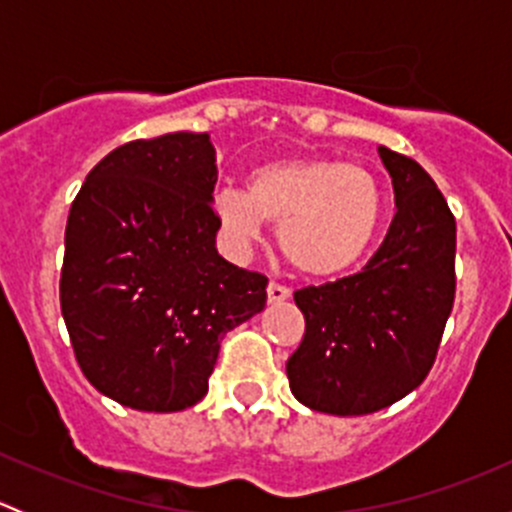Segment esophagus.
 <instances>
[{
  "mask_svg": "<svg viewBox=\"0 0 512 512\" xmlns=\"http://www.w3.org/2000/svg\"><path fill=\"white\" fill-rule=\"evenodd\" d=\"M289 297H292V289L280 285V282H270V285H267V299H270V304L285 302Z\"/></svg>",
  "mask_w": 512,
  "mask_h": 512,
  "instance_id": "obj_1",
  "label": "esophagus"
}]
</instances>
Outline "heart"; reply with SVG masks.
<instances>
[{
	"instance_id": "obj_1",
	"label": "heart",
	"mask_w": 512,
	"mask_h": 512,
	"mask_svg": "<svg viewBox=\"0 0 512 512\" xmlns=\"http://www.w3.org/2000/svg\"><path fill=\"white\" fill-rule=\"evenodd\" d=\"M220 232L235 250H250L265 223L292 267L334 277L366 257L384 218V190L361 165L332 158H277L247 175V188L213 198Z\"/></svg>"
}]
</instances>
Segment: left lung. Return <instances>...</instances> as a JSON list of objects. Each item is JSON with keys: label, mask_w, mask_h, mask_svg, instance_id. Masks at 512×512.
<instances>
[{"label": "left lung", "mask_w": 512, "mask_h": 512, "mask_svg": "<svg viewBox=\"0 0 512 512\" xmlns=\"http://www.w3.org/2000/svg\"><path fill=\"white\" fill-rule=\"evenodd\" d=\"M396 215L361 272L294 292L304 337L287 361L294 399L332 416L386 409L431 371L456 297V220L431 175L381 146Z\"/></svg>", "instance_id": "left-lung-1"}]
</instances>
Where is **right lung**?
<instances>
[{
	"instance_id": "add662e5",
	"label": "right lung",
	"mask_w": 512,
	"mask_h": 512,
	"mask_svg": "<svg viewBox=\"0 0 512 512\" xmlns=\"http://www.w3.org/2000/svg\"><path fill=\"white\" fill-rule=\"evenodd\" d=\"M208 133H165L108 153L71 203L61 314L86 379L136 411L208 394L220 342L265 309L267 277L218 255Z\"/></svg>"
}]
</instances>
